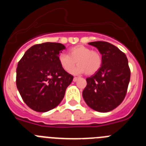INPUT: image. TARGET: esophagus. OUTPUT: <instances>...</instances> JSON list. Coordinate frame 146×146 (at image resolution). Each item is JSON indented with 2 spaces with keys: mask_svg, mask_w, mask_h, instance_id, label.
<instances>
[{
  "mask_svg": "<svg viewBox=\"0 0 146 146\" xmlns=\"http://www.w3.org/2000/svg\"><path fill=\"white\" fill-rule=\"evenodd\" d=\"M79 79V78H78V77H74V78H73V81H74V82H76V81H77V80Z\"/></svg>",
  "mask_w": 146,
  "mask_h": 146,
  "instance_id": "1",
  "label": "esophagus"
}]
</instances>
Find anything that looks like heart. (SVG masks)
I'll use <instances>...</instances> for the list:
<instances>
[{"label": "heart", "mask_w": 146, "mask_h": 146, "mask_svg": "<svg viewBox=\"0 0 146 146\" xmlns=\"http://www.w3.org/2000/svg\"><path fill=\"white\" fill-rule=\"evenodd\" d=\"M69 54L61 52L58 55V62L61 68L69 72L78 64L75 69L72 71L74 74H83L86 72L88 75L95 74L101 67L102 57L96 51L84 45H77L69 50Z\"/></svg>", "instance_id": "b5f03b06"}]
</instances>
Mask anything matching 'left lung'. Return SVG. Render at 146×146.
<instances>
[{
	"mask_svg": "<svg viewBox=\"0 0 146 146\" xmlns=\"http://www.w3.org/2000/svg\"><path fill=\"white\" fill-rule=\"evenodd\" d=\"M102 56L100 69L86 79L82 97L91 109L108 113L123 102L130 80L128 59L123 52L106 42H89Z\"/></svg>",
	"mask_w": 146,
	"mask_h": 146,
	"instance_id": "left-lung-1",
	"label": "left lung"
}]
</instances>
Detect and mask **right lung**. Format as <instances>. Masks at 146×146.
Wrapping results in <instances>:
<instances>
[{
    "label": "right lung",
    "mask_w": 146,
    "mask_h": 146,
    "mask_svg": "<svg viewBox=\"0 0 146 146\" xmlns=\"http://www.w3.org/2000/svg\"><path fill=\"white\" fill-rule=\"evenodd\" d=\"M65 48L56 42L33 45L18 63L17 87L24 102L35 111L44 113L57 107L73 80L58 59Z\"/></svg>",
    "instance_id": "obj_1"
}]
</instances>
